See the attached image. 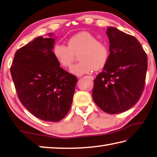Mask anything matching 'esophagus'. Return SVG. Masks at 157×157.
<instances>
[{
  "mask_svg": "<svg viewBox=\"0 0 157 157\" xmlns=\"http://www.w3.org/2000/svg\"><path fill=\"white\" fill-rule=\"evenodd\" d=\"M87 78L91 79V80H94V77L92 76H87Z\"/></svg>",
  "mask_w": 157,
  "mask_h": 157,
  "instance_id": "34e87169",
  "label": "esophagus"
}]
</instances>
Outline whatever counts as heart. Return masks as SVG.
<instances>
[{
    "label": "heart",
    "mask_w": 157,
    "mask_h": 157,
    "mask_svg": "<svg viewBox=\"0 0 157 157\" xmlns=\"http://www.w3.org/2000/svg\"><path fill=\"white\" fill-rule=\"evenodd\" d=\"M53 55L58 63L64 68H69L72 64L74 55L78 54L80 63L71 67L70 72L77 76L91 73L102 69L109 58V49L105 43L87 31L81 32L70 38L67 47L63 44H55Z\"/></svg>",
    "instance_id": "heart-1"
}]
</instances>
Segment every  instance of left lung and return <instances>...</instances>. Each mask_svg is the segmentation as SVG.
<instances>
[{"mask_svg":"<svg viewBox=\"0 0 157 157\" xmlns=\"http://www.w3.org/2000/svg\"><path fill=\"white\" fill-rule=\"evenodd\" d=\"M109 40L108 60L96 77L92 97L106 113L128 110L141 98L147 69V55L132 36L114 27L106 32Z\"/></svg>","mask_w":157,"mask_h":157,"instance_id":"left-lung-1","label":"left lung"}]
</instances>
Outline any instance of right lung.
Segmentation results:
<instances>
[{"instance_id":"1","label":"right lung","mask_w":157,"mask_h":157,"mask_svg":"<svg viewBox=\"0 0 157 157\" xmlns=\"http://www.w3.org/2000/svg\"><path fill=\"white\" fill-rule=\"evenodd\" d=\"M53 35L38 36L19 49L10 71L25 108L41 120L57 122L70 110L77 78L60 67L54 56Z\"/></svg>"}]
</instances>
